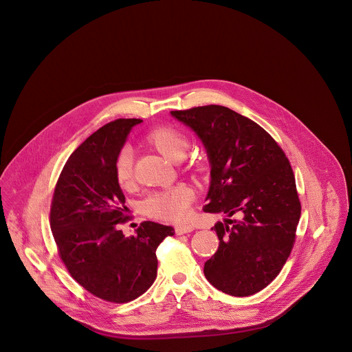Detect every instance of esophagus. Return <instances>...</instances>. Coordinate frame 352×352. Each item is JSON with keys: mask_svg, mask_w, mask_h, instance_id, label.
<instances>
[{"mask_svg": "<svg viewBox=\"0 0 352 352\" xmlns=\"http://www.w3.org/2000/svg\"><path fill=\"white\" fill-rule=\"evenodd\" d=\"M192 231H194L192 226H177L175 227V234H190Z\"/></svg>", "mask_w": 352, "mask_h": 352, "instance_id": "esophagus-1", "label": "esophagus"}]
</instances>
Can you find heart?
<instances>
[{"mask_svg": "<svg viewBox=\"0 0 352 352\" xmlns=\"http://www.w3.org/2000/svg\"><path fill=\"white\" fill-rule=\"evenodd\" d=\"M148 142L173 162L181 161L188 148V141L182 132L168 126H160L146 135ZM115 175L121 186H129L134 177V154L129 146L118 151L115 160ZM194 192L190 187L178 184L166 190L154 191L142 203L144 211L151 218L182 221L188 217Z\"/></svg>", "mask_w": 352, "mask_h": 352, "instance_id": "1", "label": "heart"}]
</instances>
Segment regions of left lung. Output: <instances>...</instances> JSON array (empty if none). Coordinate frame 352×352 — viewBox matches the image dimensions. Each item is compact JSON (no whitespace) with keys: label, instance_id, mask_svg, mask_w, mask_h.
<instances>
[{"label":"left lung","instance_id":"left-lung-1","mask_svg":"<svg viewBox=\"0 0 352 352\" xmlns=\"http://www.w3.org/2000/svg\"><path fill=\"white\" fill-rule=\"evenodd\" d=\"M171 115L207 151L211 184L203 210L228 217L212 227L219 248L204 263V276L226 294H256L278 276L296 241L301 203L290 162L265 129L227 107Z\"/></svg>","mask_w":352,"mask_h":352}]
</instances>
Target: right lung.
<instances>
[{"label": "right lung", "instance_id": "obj_1", "mask_svg": "<svg viewBox=\"0 0 352 352\" xmlns=\"http://www.w3.org/2000/svg\"><path fill=\"white\" fill-rule=\"evenodd\" d=\"M140 118H118L91 134L74 151L54 190L50 227L71 277L104 301L125 303L157 277L155 251L173 227L142 221L134 236L118 228L129 217L115 175V160Z\"/></svg>", "mask_w": 352, "mask_h": 352}]
</instances>
